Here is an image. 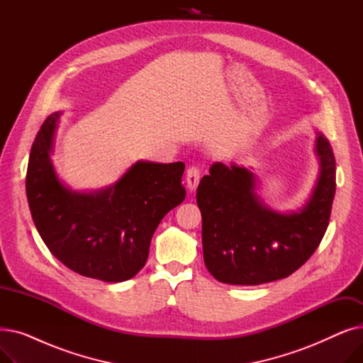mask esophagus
I'll use <instances>...</instances> for the list:
<instances>
[{"mask_svg":"<svg viewBox=\"0 0 363 363\" xmlns=\"http://www.w3.org/2000/svg\"><path fill=\"white\" fill-rule=\"evenodd\" d=\"M200 169L197 166H191L186 170V186L189 191H194L200 181Z\"/></svg>","mask_w":363,"mask_h":363,"instance_id":"esophagus-1","label":"esophagus"}]
</instances>
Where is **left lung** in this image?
<instances>
[{
  "label": "left lung",
  "instance_id": "8db88e82",
  "mask_svg": "<svg viewBox=\"0 0 363 363\" xmlns=\"http://www.w3.org/2000/svg\"><path fill=\"white\" fill-rule=\"evenodd\" d=\"M319 175L298 212L279 213L256 194L249 169L216 162L197 188L203 256L207 271L233 285H259L287 278L315 253L325 234L335 194V159L316 132Z\"/></svg>",
  "mask_w": 363,
  "mask_h": 363
}]
</instances>
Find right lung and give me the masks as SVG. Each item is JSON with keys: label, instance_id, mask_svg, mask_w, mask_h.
<instances>
[{"label": "right lung", "instance_id": "obj_1", "mask_svg": "<svg viewBox=\"0 0 363 363\" xmlns=\"http://www.w3.org/2000/svg\"><path fill=\"white\" fill-rule=\"evenodd\" d=\"M60 114L45 119L30 150L26 196L33 223L48 250L73 272L126 281L145 264L160 220L184 201L185 164L140 160L100 191H72L50 159Z\"/></svg>", "mask_w": 363, "mask_h": 363}]
</instances>
